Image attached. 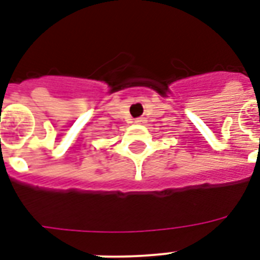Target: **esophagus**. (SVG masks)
Instances as JSON below:
<instances>
[{"mask_svg":"<svg viewBox=\"0 0 260 260\" xmlns=\"http://www.w3.org/2000/svg\"><path fill=\"white\" fill-rule=\"evenodd\" d=\"M142 121H143L142 118H139V120H136V121H135V122H142Z\"/></svg>","mask_w":260,"mask_h":260,"instance_id":"obj_1","label":"esophagus"}]
</instances>
